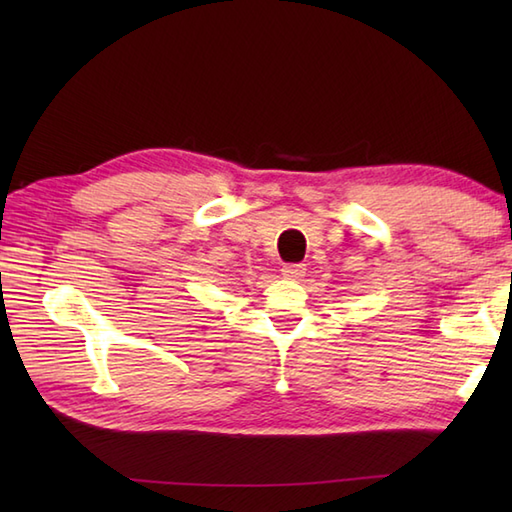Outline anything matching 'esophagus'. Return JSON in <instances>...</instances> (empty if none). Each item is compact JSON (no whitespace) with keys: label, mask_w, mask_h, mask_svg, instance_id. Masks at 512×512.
<instances>
[{"label":"esophagus","mask_w":512,"mask_h":512,"mask_svg":"<svg viewBox=\"0 0 512 512\" xmlns=\"http://www.w3.org/2000/svg\"><path fill=\"white\" fill-rule=\"evenodd\" d=\"M303 273H306V266L303 264H286L284 268H281V275H284L286 279H299V277H303Z\"/></svg>","instance_id":"1"}]
</instances>
